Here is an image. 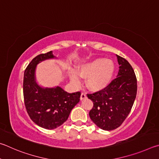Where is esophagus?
I'll return each instance as SVG.
<instances>
[{
	"mask_svg": "<svg viewBox=\"0 0 159 159\" xmlns=\"http://www.w3.org/2000/svg\"><path fill=\"white\" fill-rule=\"evenodd\" d=\"M86 97H87V95H86V93H81V96H80V99L83 100V99H84Z\"/></svg>",
	"mask_w": 159,
	"mask_h": 159,
	"instance_id": "esophagus-1",
	"label": "esophagus"
}]
</instances>
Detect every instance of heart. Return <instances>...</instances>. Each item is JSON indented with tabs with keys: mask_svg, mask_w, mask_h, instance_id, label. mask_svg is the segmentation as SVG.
I'll use <instances>...</instances> for the list:
<instances>
[{
	"mask_svg": "<svg viewBox=\"0 0 159 159\" xmlns=\"http://www.w3.org/2000/svg\"><path fill=\"white\" fill-rule=\"evenodd\" d=\"M115 72L113 61L105 58H96L78 68L77 73L72 70L70 72V77L75 87H80L82 81L80 76L87 79V86L90 90L98 91L106 88L112 80Z\"/></svg>",
	"mask_w": 159,
	"mask_h": 159,
	"instance_id": "b5f03b06",
	"label": "heart"
}]
</instances>
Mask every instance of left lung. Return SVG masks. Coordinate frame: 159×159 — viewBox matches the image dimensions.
<instances>
[{"mask_svg": "<svg viewBox=\"0 0 159 159\" xmlns=\"http://www.w3.org/2000/svg\"><path fill=\"white\" fill-rule=\"evenodd\" d=\"M119 65L117 77L104 89L88 93L93 102L91 120L100 129L112 130L121 126L129 115L137 94V78L129 61L116 55Z\"/></svg>", "mask_w": 159, "mask_h": 159, "instance_id": "8db88e82", "label": "left lung"}]
</instances>
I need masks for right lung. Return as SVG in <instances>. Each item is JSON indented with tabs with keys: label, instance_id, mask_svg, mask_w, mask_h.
I'll return each mask as SVG.
<instances>
[{
	"label": "right lung",
	"instance_id": "obj_1",
	"mask_svg": "<svg viewBox=\"0 0 159 159\" xmlns=\"http://www.w3.org/2000/svg\"><path fill=\"white\" fill-rule=\"evenodd\" d=\"M54 58L52 52L41 54L30 61L24 71L23 93L25 107L31 120L46 129H54L68 119L71 110L80 100V91L69 93L62 88H42L35 78L36 66Z\"/></svg>",
	"mask_w": 159,
	"mask_h": 159
}]
</instances>
